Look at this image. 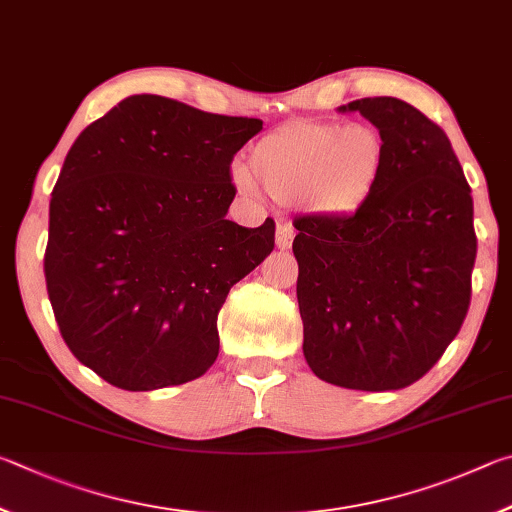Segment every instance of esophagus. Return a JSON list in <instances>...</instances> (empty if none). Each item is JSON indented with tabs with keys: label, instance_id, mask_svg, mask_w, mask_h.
I'll list each match as a JSON object with an SVG mask.
<instances>
[{
	"label": "esophagus",
	"instance_id": "34e87169",
	"mask_svg": "<svg viewBox=\"0 0 512 512\" xmlns=\"http://www.w3.org/2000/svg\"><path fill=\"white\" fill-rule=\"evenodd\" d=\"M292 238H294V229L290 227L288 222H279L276 227V247L279 249H290L292 247Z\"/></svg>",
	"mask_w": 512,
	"mask_h": 512
}]
</instances>
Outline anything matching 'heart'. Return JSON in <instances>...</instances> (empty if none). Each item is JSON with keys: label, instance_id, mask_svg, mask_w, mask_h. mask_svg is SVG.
<instances>
[{"label": "heart", "instance_id": "1", "mask_svg": "<svg viewBox=\"0 0 512 512\" xmlns=\"http://www.w3.org/2000/svg\"><path fill=\"white\" fill-rule=\"evenodd\" d=\"M389 152L371 125L299 121L274 130L249 152V173L276 202L337 220L364 209L387 170ZM238 170L236 182L254 191Z\"/></svg>", "mask_w": 512, "mask_h": 512}]
</instances>
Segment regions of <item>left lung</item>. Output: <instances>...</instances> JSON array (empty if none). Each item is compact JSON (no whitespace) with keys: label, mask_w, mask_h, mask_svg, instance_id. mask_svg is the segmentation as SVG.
Masks as SVG:
<instances>
[{"label":"left lung","mask_w":512,"mask_h":512,"mask_svg":"<svg viewBox=\"0 0 512 512\" xmlns=\"http://www.w3.org/2000/svg\"><path fill=\"white\" fill-rule=\"evenodd\" d=\"M380 130L389 161L348 218H294L303 355L319 380L396 391L423 378L459 335L477 258L470 186L447 134L400 98L339 107Z\"/></svg>","instance_id":"obj_1"}]
</instances>
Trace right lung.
<instances>
[{
	"label": "right lung",
	"instance_id": "obj_1",
	"mask_svg": "<svg viewBox=\"0 0 512 512\" xmlns=\"http://www.w3.org/2000/svg\"><path fill=\"white\" fill-rule=\"evenodd\" d=\"M261 119L155 94L80 132L49 204L44 279L80 364L125 391L191 382L220 351L229 290L274 249V220L224 218L233 155Z\"/></svg>",
	"mask_w": 512,
	"mask_h": 512
}]
</instances>
